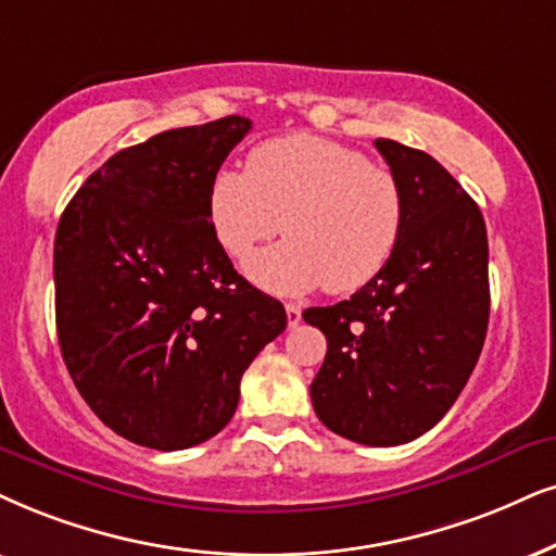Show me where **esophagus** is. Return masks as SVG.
<instances>
[{
	"label": "esophagus",
	"mask_w": 556,
	"mask_h": 556,
	"mask_svg": "<svg viewBox=\"0 0 556 556\" xmlns=\"http://www.w3.org/2000/svg\"><path fill=\"white\" fill-rule=\"evenodd\" d=\"M285 311H287V326H290V328H298V326H300V320H302V311H300V305H294V302H287Z\"/></svg>",
	"instance_id": "esophagus-1"
}]
</instances>
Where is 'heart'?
Wrapping results in <instances>:
<instances>
[{
  "label": "heart",
  "mask_w": 556,
  "mask_h": 556,
  "mask_svg": "<svg viewBox=\"0 0 556 556\" xmlns=\"http://www.w3.org/2000/svg\"><path fill=\"white\" fill-rule=\"evenodd\" d=\"M207 215L217 243L245 262L258 243L290 236L245 264L274 294L362 290L395 254L403 197L388 168L336 140L292 132L249 153L245 172L220 168L210 181Z\"/></svg>",
  "instance_id": "b5f03b06"
}]
</instances>
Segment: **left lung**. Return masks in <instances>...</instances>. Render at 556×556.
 <instances>
[{
	"mask_svg": "<svg viewBox=\"0 0 556 556\" xmlns=\"http://www.w3.org/2000/svg\"><path fill=\"white\" fill-rule=\"evenodd\" d=\"M403 197V228L382 271L349 300L307 307L326 362L315 416L343 439L397 446L424 435L465 390L488 333V230L439 161L377 138Z\"/></svg>",
	"mask_w": 556,
	"mask_h": 556,
	"instance_id": "obj_1",
	"label": "left lung"
}]
</instances>
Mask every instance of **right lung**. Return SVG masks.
<instances>
[{"instance_id": "obj_1", "label": "right lung", "mask_w": 556, "mask_h": 556, "mask_svg": "<svg viewBox=\"0 0 556 556\" xmlns=\"http://www.w3.org/2000/svg\"><path fill=\"white\" fill-rule=\"evenodd\" d=\"M249 130L230 115L117 151L59 220L63 362L94 416L138 446L177 452L223 431L243 371L287 328L207 215L210 181Z\"/></svg>"}]
</instances>
